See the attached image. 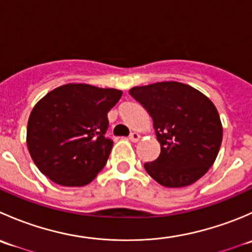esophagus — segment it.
Segmentation results:
<instances>
[{"label":"esophagus","instance_id":"esophagus-1","mask_svg":"<svg viewBox=\"0 0 252 252\" xmlns=\"http://www.w3.org/2000/svg\"><path fill=\"white\" fill-rule=\"evenodd\" d=\"M141 135L139 133H131L130 136H129V140L133 141V142H138L139 140H140Z\"/></svg>","mask_w":252,"mask_h":252}]
</instances>
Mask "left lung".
Wrapping results in <instances>:
<instances>
[{
    "label": "left lung",
    "instance_id": "1",
    "mask_svg": "<svg viewBox=\"0 0 252 252\" xmlns=\"http://www.w3.org/2000/svg\"><path fill=\"white\" fill-rule=\"evenodd\" d=\"M129 94L149 112L161 145L157 159L144 164L147 173L166 188H184L204 177L217 158L223 138L212 101L178 81L134 86Z\"/></svg>",
    "mask_w": 252,
    "mask_h": 252
}]
</instances>
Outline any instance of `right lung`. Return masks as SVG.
<instances>
[{
	"label": "right lung",
	"mask_w": 252,
	"mask_h": 252,
	"mask_svg": "<svg viewBox=\"0 0 252 252\" xmlns=\"http://www.w3.org/2000/svg\"><path fill=\"white\" fill-rule=\"evenodd\" d=\"M123 91L70 83L47 93L32 108L27 145L42 174L62 187H84L105 167L113 141L107 113Z\"/></svg>",
	"instance_id": "add662e5"
}]
</instances>
